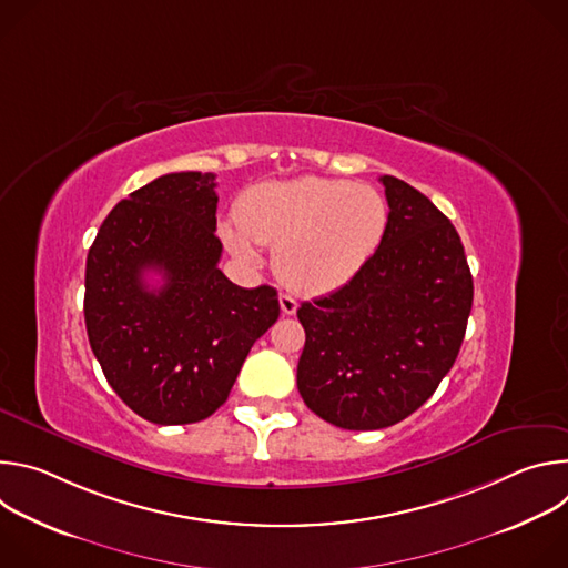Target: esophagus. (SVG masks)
I'll return each mask as SVG.
<instances>
[{
    "mask_svg": "<svg viewBox=\"0 0 568 568\" xmlns=\"http://www.w3.org/2000/svg\"><path fill=\"white\" fill-rule=\"evenodd\" d=\"M278 303H281L283 314H294L296 307H298V301H296L292 294H281V296H278Z\"/></svg>",
    "mask_w": 568,
    "mask_h": 568,
    "instance_id": "34e87169",
    "label": "esophagus"
}]
</instances>
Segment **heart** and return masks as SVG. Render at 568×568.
<instances>
[{"label": "heart", "instance_id": "1", "mask_svg": "<svg viewBox=\"0 0 568 568\" xmlns=\"http://www.w3.org/2000/svg\"><path fill=\"white\" fill-rule=\"evenodd\" d=\"M388 224L384 195L364 184L296 178L252 186L224 217V245L256 261L261 245L276 247L281 278L301 292H333L351 283L373 258Z\"/></svg>", "mask_w": 568, "mask_h": 568}]
</instances>
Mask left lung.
<instances>
[{
  "mask_svg": "<svg viewBox=\"0 0 568 568\" xmlns=\"http://www.w3.org/2000/svg\"><path fill=\"white\" fill-rule=\"evenodd\" d=\"M379 182L388 224L377 252L351 283L296 310L298 393L351 432L390 427L423 407L458 357L474 298L454 224L407 182Z\"/></svg>",
  "mask_w": 568,
  "mask_h": 568,
  "instance_id": "8db88e82",
  "label": "left lung"
}]
</instances>
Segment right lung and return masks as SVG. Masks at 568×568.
<instances>
[{
    "mask_svg": "<svg viewBox=\"0 0 568 568\" xmlns=\"http://www.w3.org/2000/svg\"><path fill=\"white\" fill-rule=\"evenodd\" d=\"M213 173H169L121 200L88 254L85 326L105 379L154 425L215 414L281 314L270 285L237 287L217 267ZM165 281L148 288L142 276Z\"/></svg>",
    "mask_w": 568,
    "mask_h": 568,
    "instance_id": "right-lung-1",
    "label": "right lung"
}]
</instances>
